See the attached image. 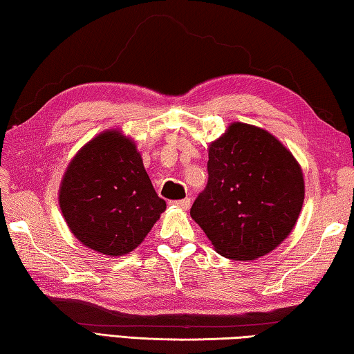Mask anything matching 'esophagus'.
<instances>
[{
  "label": "esophagus",
  "mask_w": 354,
  "mask_h": 354,
  "mask_svg": "<svg viewBox=\"0 0 354 354\" xmlns=\"http://www.w3.org/2000/svg\"><path fill=\"white\" fill-rule=\"evenodd\" d=\"M172 205H176L182 209H188L191 207V199L189 197H185V199H182V201H174Z\"/></svg>",
  "instance_id": "1"
}]
</instances>
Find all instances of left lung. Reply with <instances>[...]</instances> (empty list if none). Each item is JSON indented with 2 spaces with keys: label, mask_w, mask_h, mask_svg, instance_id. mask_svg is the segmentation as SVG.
I'll list each match as a JSON object with an SVG mask.
<instances>
[{
  "label": "left lung",
  "mask_w": 354,
  "mask_h": 354,
  "mask_svg": "<svg viewBox=\"0 0 354 354\" xmlns=\"http://www.w3.org/2000/svg\"><path fill=\"white\" fill-rule=\"evenodd\" d=\"M208 182L191 218L222 257L266 255L292 232L305 199L299 163L275 136L234 122L209 145Z\"/></svg>",
  "instance_id": "8db88e82"
}]
</instances>
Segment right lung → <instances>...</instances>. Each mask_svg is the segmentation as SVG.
<instances>
[{
  "instance_id": "right-lung-1",
  "label": "right lung",
  "mask_w": 354,
  "mask_h": 354,
  "mask_svg": "<svg viewBox=\"0 0 354 354\" xmlns=\"http://www.w3.org/2000/svg\"><path fill=\"white\" fill-rule=\"evenodd\" d=\"M59 202L74 236L113 257L136 249L166 208L135 145L116 130L80 149L62 180Z\"/></svg>"
}]
</instances>
